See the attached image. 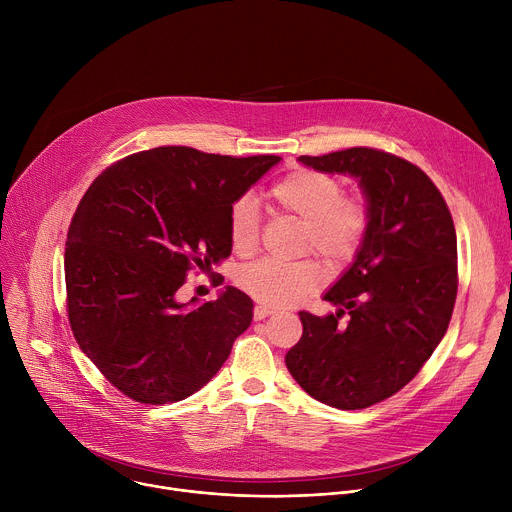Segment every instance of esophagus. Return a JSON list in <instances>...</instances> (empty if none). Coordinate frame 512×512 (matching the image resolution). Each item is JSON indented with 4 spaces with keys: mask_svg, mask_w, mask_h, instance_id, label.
<instances>
[{
    "mask_svg": "<svg viewBox=\"0 0 512 512\" xmlns=\"http://www.w3.org/2000/svg\"><path fill=\"white\" fill-rule=\"evenodd\" d=\"M271 314H275V310L269 308V306H263V304H257L255 310H253L255 320H263V318H267V316H271Z\"/></svg>",
    "mask_w": 512,
    "mask_h": 512,
    "instance_id": "obj_1",
    "label": "esophagus"
}]
</instances>
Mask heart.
<instances>
[{"instance_id":"b5f03b06","label":"heart","mask_w":512,"mask_h":512,"mask_svg":"<svg viewBox=\"0 0 512 512\" xmlns=\"http://www.w3.org/2000/svg\"><path fill=\"white\" fill-rule=\"evenodd\" d=\"M271 200L304 221L302 249L314 251L330 267L350 263L371 227L369 204L344 196L336 176L300 168L283 176L269 190ZM229 241L235 253L249 255L259 245V212L251 196L237 198L229 208ZM322 269L312 259H263L243 267L237 283L263 306H287L312 294L322 285Z\"/></svg>"}]
</instances>
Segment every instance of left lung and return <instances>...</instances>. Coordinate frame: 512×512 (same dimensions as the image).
Wrapping results in <instances>:
<instances>
[{"instance_id":"left-lung-1","label":"left lung","mask_w":512,"mask_h":512,"mask_svg":"<svg viewBox=\"0 0 512 512\" xmlns=\"http://www.w3.org/2000/svg\"><path fill=\"white\" fill-rule=\"evenodd\" d=\"M298 160L354 176L371 227L352 265L324 294L338 312H300L304 334L285 364L320 403L364 409L401 391L448 330L458 294L454 221L429 176L393 154L350 148Z\"/></svg>"}]
</instances>
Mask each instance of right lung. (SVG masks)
Here are the masks:
<instances>
[{
	"instance_id": "obj_1",
	"label": "right lung",
	"mask_w": 512,
	"mask_h": 512,
	"mask_svg": "<svg viewBox=\"0 0 512 512\" xmlns=\"http://www.w3.org/2000/svg\"><path fill=\"white\" fill-rule=\"evenodd\" d=\"M279 156L231 158L184 145L127 156L85 192L64 249L68 322L123 395L176 403L202 389L253 320V300L178 302L192 269L231 255L229 208Z\"/></svg>"
}]
</instances>
